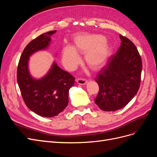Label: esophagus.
Instances as JSON below:
<instances>
[{
    "instance_id": "34e87169",
    "label": "esophagus",
    "mask_w": 157,
    "mask_h": 157,
    "mask_svg": "<svg viewBox=\"0 0 157 157\" xmlns=\"http://www.w3.org/2000/svg\"><path fill=\"white\" fill-rule=\"evenodd\" d=\"M87 80H85V79H83V78H78L77 79V82L78 84H80V85H84L86 84L87 83Z\"/></svg>"
}]
</instances>
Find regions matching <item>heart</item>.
Listing matches in <instances>:
<instances>
[{
  "label": "heart",
  "instance_id": "heart-1",
  "mask_svg": "<svg viewBox=\"0 0 157 157\" xmlns=\"http://www.w3.org/2000/svg\"><path fill=\"white\" fill-rule=\"evenodd\" d=\"M84 54V62L94 71L102 68L107 63L110 46L105 37L96 34H78L73 40V45L64 46L61 51L64 67L73 71L79 64L80 58L78 54Z\"/></svg>",
  "mask_w": 157,
  "mask_h": 157
}]
</instances>
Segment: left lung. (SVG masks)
I'll return each mask as SVG.
<instances>
[{"mask_svg": "<svg viewBox=\"0 0 157 157\" xmlns=\"http://www.w3.org/2000/svg\"><path fill=\"white\" fill-rule=\"evenodd\" d=\"M121 44L95 80L99 90L95 103L104 111H115L125 107L140 86L142 62L136 46L120 35Z\"/></svg>", "mask_w": 157, "mask_h": 157, "instance_id": "8db88e82", "label": "left lung"}]
</instances>
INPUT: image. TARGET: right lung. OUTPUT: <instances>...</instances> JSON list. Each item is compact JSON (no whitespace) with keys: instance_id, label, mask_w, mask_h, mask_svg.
<instances>
[{"instance_id":"right-lung-1","label":"right lung","mask_w":157,"mask_h":157,"mask_svg":"<svg viewBox=\"0 0 157 157\" xmlns=\"http://www.w3.org/2000/svg\"><path fill=\"white\" fill-rule=\"evenodd\" d=\"M56 33V30L43 33L31 41L20 57L17 71L18 86L25 105L38 115L48 118L57 116L67 106L69 90L75 78L55 61L44 76L34 78L30 73L29 61L33 54L48 48L51 36Z\"/></svg>"}]
</instances>
